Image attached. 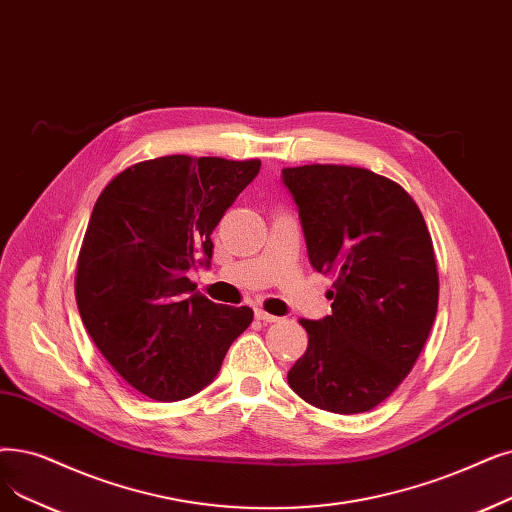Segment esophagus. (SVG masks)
<instances>
[{"mask_svg":"<svg viewBox=\"0 0 512 512\" xmlns=\"http://www.w3.org/2000/svg\"><path fill=\"white\" fill-rule=\"evenodd\" d=\"M255 318L261 320L263 324H272V322L280 320L278 316H272V314H268V311H263V309H255Z\"/></svg>","mask_w":512,"mask_h":512,"instance_id":"34e87169","label":"esophagus"}]
</instances>
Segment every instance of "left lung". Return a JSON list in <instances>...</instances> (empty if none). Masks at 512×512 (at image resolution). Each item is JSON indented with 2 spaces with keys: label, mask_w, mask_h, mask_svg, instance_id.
Masks as SVG:
<instances>
[{
  "label": "left lung",
  "mask_w": 512,
  "mask_h": 512,
  "mask_svg": "<svg viewBox=\"0 0 512 512\" xmlns=\"http://www.w3.org/2000/svg\"><path fill=\"white\" fill-rule=\"evenodd\" d=\"M299 207L309 263L332 276V314L299 320L307 351L288 385L335 414L368 412L399 387L437 314L433 240L412 196L362 167L282 169Z\"/></svg>",
  "instance_id": "8db88e82"
}]
</instances>
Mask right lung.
<instances>
[{
  "mask_svg": "<svg viewBox=\"0 0 512 512\" xmlns=\"http://www.w3.org/2000/svg\"><path fill=\"white\" fill-rule=\"evenodd\" d=\"M261 161L171 154L127 167L102 190L77 259L75 297L92 341L123 379L157 402L207 387L253 309L194 293L211 232Z\"/></svg>",
  "mask_w": 512,
  "mask_h": 512,
  "instance_id": "add662e5",
  "label": "right lung"
}]
</instances>
